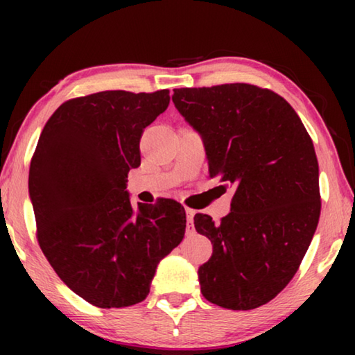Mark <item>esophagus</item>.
Masks as SVG:
<instances>
[{
    "instance_id": "1",
    "label": "esophagus",
    "mask_w": 355,
    "mask_h": 355,
    "mask_svg": "<svg viewBox=\"0 0 355 355\" xmlns=\"http://www.w3.org/2000/svg\"><path fill=\"white\" fill-rule=\"evenodd\" d=\"M194 209L186 208V228H188V232H192V228H194Z\"/></svg>"
}]
</instances>
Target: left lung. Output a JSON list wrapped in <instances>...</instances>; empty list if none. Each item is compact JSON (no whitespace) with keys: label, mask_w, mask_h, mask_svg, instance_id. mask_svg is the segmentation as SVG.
Returning <instances> with one entry per match:
<instances>
[{"label":"left lung","mask_w":355,"mask_h":355,"mask_svg":"<svg viewBox=\"0 0 355 355\" xmlns=\"http://www.w3.org/2000/svg\"><path fill=\"white\" fill-rule=\"evenodd\" d=\"M172 101L200 135L209 175L235 191L220 224L194 216L213 244L200 291L224 309L260 307L296 274L320 220L313 142L286 100L252 84L173 89Z\"/></svg>","instance_id":"1"}]
</instances>
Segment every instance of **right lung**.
I'll use <instances>...</instances> for the list:
<instances>
[{
	"label": "right lung",
	"mask_w": 355,
	"mask_h": 355,
	"mask_svg": "<svg viewBox=\"0 0 355 355\" xmlns=\"http://www.w3.org/2000/svg\"><path fill=\"white\" fill-rule=\"evenodd\" d=\"M169 91H105L62 103L29 167L39 245L65 285L100 309L147 297L156 266L182 243L184 208L171 199L131 207L128 172L141 164L144 128Z\"/></svg>",
	"instance_id": "obj_1"
}]
</instances>
